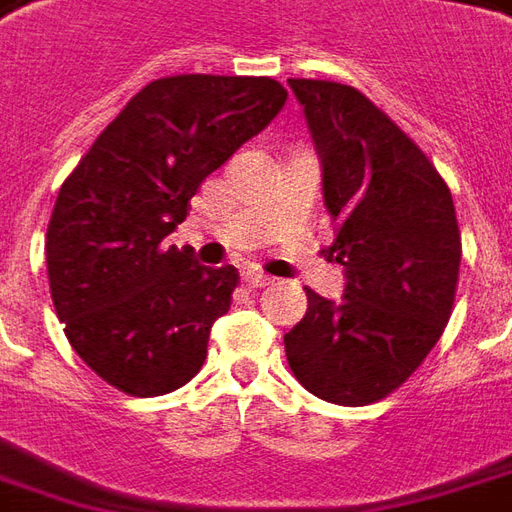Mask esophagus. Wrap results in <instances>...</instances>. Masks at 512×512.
Instances as JSON below:
<instances>
[{
  "label": "esophagus",
  "mask_w": 512,
  "mask_h": 512,
  "mask_svg": "<svg viewBox=\"0 0 512 512\" xmlns=\"http://www.w3.org/2000/svg\"><path fill=\"white\" fill-rule=\"evenodd\" d=\"M244 282L249 285V288H266V285H271V277L260 274V271H255V268H246Z\"/></svg>",
  "instance_id": "34e87169"
}]
</instances>
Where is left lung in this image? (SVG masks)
I'll use <instances>...</instances> for the list:
<instances>
[{"label": "left lung", "instance_id": "obj_1", "mask_svg": "<svg viewBox=\"0 0 512 512\" xmlns=\"http://www.w3.org/2000/svg\"><path fill=\"white\" fill-rule=\"evenodd\" d=\"M321 157L324 205L338 221L327 260L343 299L307 291L285 335L293 377L343 407L380 402L416 371L452 316L460 230L449 185L405 132L352 85L288 80Z\"/></svg>", "mask_w": 512, "mask_h": 512}]
</instances>
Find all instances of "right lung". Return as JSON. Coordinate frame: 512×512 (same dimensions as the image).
Returning <instances> with one entry per match:
<instances>
[{
  "label": "right lung",
  "instance_id": "1",
  "mask_svg": "<svg viewBox=\"0 0 512 512\" xmlns=\"http://www.w3.org/2000/svg\"><path fill=\"white\" fill-rule=\"evenodd\" d=\"M285 99L268 77H163L66 177L46 230L49 291L74 352L107 385L163 396L199 374L238 271L199 266L163 238L207 174L266 130Z\"/></svg>",
  "mask_w": 512,
  "mask_h": 512
}]
</instances>
